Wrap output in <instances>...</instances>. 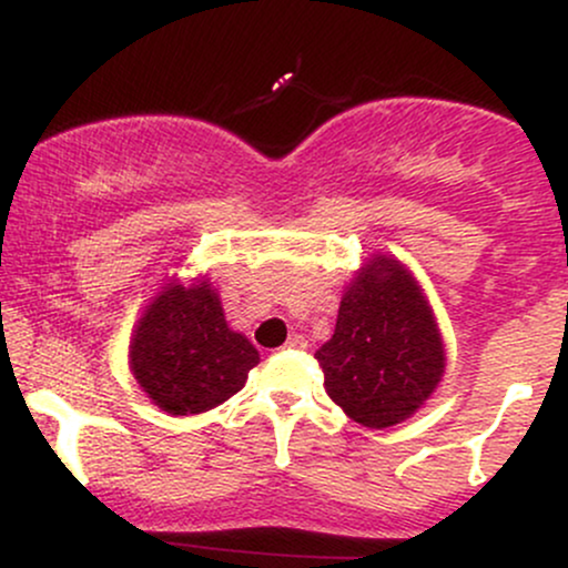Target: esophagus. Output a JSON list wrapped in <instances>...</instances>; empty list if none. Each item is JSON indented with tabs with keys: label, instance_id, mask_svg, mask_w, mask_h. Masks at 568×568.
<instances>
[{
	"label": "esophagus",
	"instance_id": "34e87169",
	"mask_svg": "<svg viewBox=\"0 0 568 568\" xmlns=\"http://www.w3.org/2000/svg\"><path fill=\"white\" fill-rule=\"evenodd\" d=\"M285 347H288V349H306V347H310V344H306L304 336L293 334V336H288V342H285Z\"/></svg>",
	"mask_w": 568,
	"mask_h": 568
}]
</instances>
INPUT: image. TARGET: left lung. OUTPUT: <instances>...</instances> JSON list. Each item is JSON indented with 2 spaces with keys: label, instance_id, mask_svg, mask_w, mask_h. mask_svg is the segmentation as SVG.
I'll use <instances>...</instances> for the list:
<instances>
[{
  "label": "left lung",
  "instance_id": "left-lung-1",
  "mask_svg": "<svg viewBox=\"0 0 568 568\" xmlns=\"http://www.w3.org/2000/svg\"><path fill=\"white\" fill-rule=\"evenodd\" d=\"M315 357L331 400L376 429L414 414L446 366L425 296L400 264L382 256L344 293L334 336Z\"/></svg>",
  "mask_w": 568,
  "mask_h": 568
}]
</instances>
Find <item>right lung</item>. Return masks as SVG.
I'll use <instances>...</instances> for the list:
<instances>
[{"label": "right lung", "mask_w": 568, "mask_h": 568, "mask_svg": "<svg viewBox=\"0 0 568 568\" xmlns=\"http://www.w3.org/2000/svg\"><path fill=\"white\" fill-rule=\"evenodd\" d=\"M258 352L234 334L211 285H168L141 317L130 344V368L160 408L200 414L245 387Z\"/></svg>", "instance_id": "obj_1"}]
</instances>
